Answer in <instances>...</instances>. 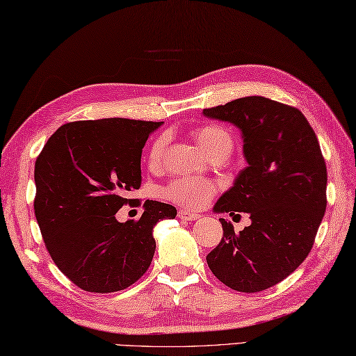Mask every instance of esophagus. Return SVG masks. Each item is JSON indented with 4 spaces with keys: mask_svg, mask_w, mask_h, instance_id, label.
<instances>
[{
    "mask_svg": "<svg viewBox=\"0 0 356 356\" xmlns=\"http://www.w3.org/2000/svg\"><path fill=\"white\" fill-rule=\"evenodd\" d=\"M199 217H200V214L190 213V211H186V209L179 211V218H182V220H186V222H194V220H197Z\"/></svg>",
    "mask_w": 356,
    "mask_h": 356,
    "instance_id": "esophagus-1",
    "label": "esophagus"
}]
</instances>
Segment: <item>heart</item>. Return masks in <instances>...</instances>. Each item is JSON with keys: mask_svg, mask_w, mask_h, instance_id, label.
Returning <instances> with one entry per match:
<instances>
[{"mask_svg": "<svg viewBox=\"0 0 356 356\" xmlns=\"http://www.w3.org/2000/svg\"><path fill=\"white\" fill-rule=\"evenodd\" d=\"M194 139L197 140L200 148L205 151L208 156L217 151H231L232 138L228 130L218 125H203L193 133ZM166 136H159L154 142L151 143L148 151V163L151 168H157L163 161L165 148H166ZM217 186L214 182L205 179H194V177H179L174 179L163 188V195L168 200L177 203V205L188 209H200L207 205L211 197L216 194Z\"/></svg>", "mask_w": 356, "mask_h": 356, "instance_id": "1", "label": "heart"}]
</instances>
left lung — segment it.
Listing matches in <instances>:
<instances>
[{
  "instance_id": "left-lung-1",
  "label": "left lung",
  "mask_w": 356,
  "mask_h": 356,
  "mask_svg": "<svg viewBox=\"0 0 356 356\" xmlns=\"http://www.w3.org/2000/svg\"><path fill=\"white\" fill-rule=\"evenodd\" d=\"M203 115L240 128L248 162L214 211L251 218L240 232L218 218L223 237L207 263L234 291H264L291 275L314 246L327 205L318 139L298 108L263 96L240 97Z\"/></svg>"
}]
</instances>
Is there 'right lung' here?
I'll list each match as a JSON object with an SVG mask.
<instances>
[{
  "label": "right lung",
  "instance_id": "1",
  "mask_svg": "<svg viewBox=\"0 0 356 356\" xmlns=\"http://www.w3.org/2000/svg\"><path fill=\"white\" fill-rule=\"evenodd\" d=\"M161 125L76 120L59 127L36 157V222L51 260L81 289L108 293L138 282L153 260L156 223L177 214L168 203L147 200L139 220H116L136 200L127 194L140 188L142 148Z\"/></svg>",
  "mask_w": 356,
  "mask_h": 356
}]
</instances>
